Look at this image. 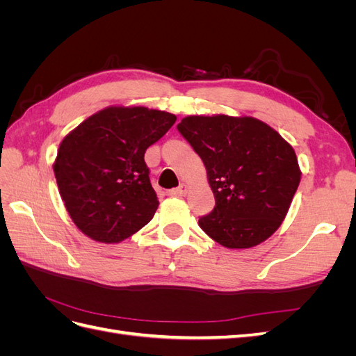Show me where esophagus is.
Returning a JSON list of instances; mask_svg holds the SVG:
<instances>
[{
    "label": "esophagus",
    "mask_w": 356,
    "mask_h": 356,
    "mask_svg": "<svg viewBox=\"0 0 356 356\" xmlns=\"http://www.w3.org/2000/svg\"><path fill=\"white\" fill-rule=\"evenodd\" d=\"M187 191H188V186L184 184V182H182V184H179L177 188L169 190L168 195H169V196H186Z\"/></svg>",
    "instance_id": "esophagus-1"
}]
</instances>
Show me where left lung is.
<instances>
[{"mask_svg":"<svg viewBox=\"0 0 356 356\" xmlns=\"http://www.w3.org/2000/svg\"><path fill=\"white\" fill-rule=\"evenodd\" d=\"M207 168L215 208L199 218L230 250L260 245L281 227L300 184L294 148L250 115H188L178 124Z\"/></svg>","mask_w":356,"mask_h":356,"instance_id":"8db88e82","label":"left lung"}]
</instances>
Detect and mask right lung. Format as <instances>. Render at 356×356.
Instances as JSON below:
<instances>
[{
  "label": "right lung",
  "mask_w": 356,
  "mask_h": 356,
  "mask_svg": "<svg viewBox=\"0 0 356 356\" xmlns=\"http://www.w3.org/2000/svg\"><path fill=\"white\" fill-rule=\"evenodd\" d=\"M177 122L147 106L113 105L71 131L53 163L59 195L88 238L118 243L152 221L159 207L145 149Z\"/></svg>",
  "instance_id": "1"
}]
</instances>
